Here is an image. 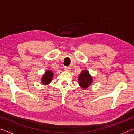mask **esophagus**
Instances as JSON below:
<instances>
[{"instance_id": "1", "label": "esophagus", "mask_w": 134, "mask_h": 134, "mask_svg": "<svg viewBox=\"0 0 134 134\" xmlns=\"http://www.w3.org/2000/svg\"><path fill=\"white\" fill-rule=\"evenodd\" d=\"M64 70L66 71H71V67H64Z\"/></svg>"}]
</instances>
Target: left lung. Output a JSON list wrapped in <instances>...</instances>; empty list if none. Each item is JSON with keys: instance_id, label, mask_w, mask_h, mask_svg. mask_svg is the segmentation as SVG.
Listing matches in <instances>:
<instances>
[{"instance_id": "1", "label": "left lung", "mask_w": 134, "mask_h": 134, "mask_svg": "<svg viewBox=\"0 0 134 134\" xmlns=\"http://www.w3.org/2000/svg\"><path fill=\"white\" fill-rule=\"evenodd\" d=\"M79 84L83 89H86L92 85L93 83V78L90 76L87 70H83L79 76Z\"/></svg>"}]
</instances>
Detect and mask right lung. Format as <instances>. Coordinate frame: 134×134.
Returning <instances> with one entry per match:
<instances>
[{"instance_id": "add662e5", "label": "right lung", "mask_w": 134, "mask_h": 134, "mask_svg": "<svg viewBox=\"0 0 134 134\" xmlns=\"http://www.w3.org/2000/svg\"><path fill=\"white\" fill-rule=\"evenodd\" d=\"M54 76L53 72L51 70H47L45 74L42 76L41 79V82L44 85H47L52 81Z\"/></svg>"}]
</instances>
